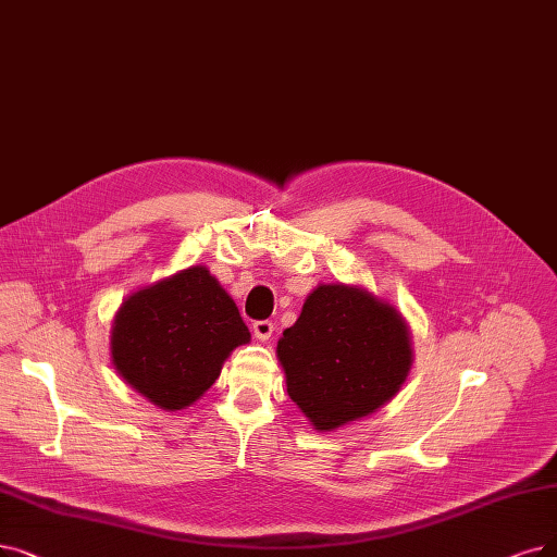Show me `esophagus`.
Returning <instances> with one entry per match:
<instances>
[{"label": "esophagus", "instance_id": "obj_1", "mask_svg": "<svg viewBox=\"0 0 557 557\" xmlns=\"http://www.w3.org/2000/svg\"><path fill=\"white\" fill-rule=\"evenodd\" d=\"M272 333H274V324H272V322L262 320V322H256V324H253V336H256L260 343L270 341Z\"/></svg>", "mask_w": 557, "mask_h": 557}]
</instances>
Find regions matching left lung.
<instances>
[{"mask_svg": "<svg viewBox=\"0 0 557 557\" xmlns=\"http://www.w3.org/2000/svg\"><path fill=\"white\" fill-rule=\"evenodd\" d=\"M287 395L318 432L380 411L413 366L399 310L361 285L320 283L276 345Z\"/></svg>", "mask_w": 557, "mask_h": 557, "instance_id": "left-lung-1", "label": "left lung"}]
</instances>
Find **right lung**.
Wrapping results in <instances>:
<instances>
[{
	"instance_id": "obj_1",
	"label": "right lung",
	"mask_w": 557,
	"mask_h": 557,
	"mask_svg": "<svg viewBox=\"0 0 557 557\" xmlns=\"http://www.w3.org/2000/svg\"><path fill=\"white\" fill-rule=\"evenodd\" d=\"M251 333L206 264H191L127 295L111 324L121 380L164 411H183L216 382Z\"/></svg>"
}]
</instances>
